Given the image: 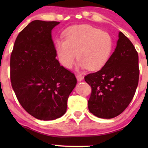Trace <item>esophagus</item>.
Listing matches in <instances>:
<instances>
[{
	"label": "esophagus",
	"mask_w": 148,
	"mask_h": 148,
	"mask_svg": "<svg viewBox=\"0 0 148 148\" xmlns=\"http://www.w3.org/2000/svg\"><path fill=\"white\" fill-rule=\"evenodd\" d=\"M76 78H77V79L78 82H82V81L84 79V76L82 75L78 74L76 75Z\"/></svg>",
	"instance_id": "obj_1"
}]
</instances>
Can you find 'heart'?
<instances>
[{"instance_id":"1","label":"heart","mask_w":148,"mask_h":148,"mask_svg":"<svg viewBox=\"0 0 148 148\" xmlns=\"http://www.w3.org/2000/svg\"><path fill=\"white\" fill-rule=\"evenodd\" d=\"M65 40H58L56 53L64 67L70 69L77 58L78 67L100 69L108 62L113 50V40L108 32L90 25H75L66 32Z\"/></svg>"}]
</instances>
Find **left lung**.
<instances>
[{"label":"left lung","mask_w":148,"mask_h":148,"mask_svg":"<svg viewBox=\"0 0 148 148\" xmlns=\"http://www.w3.org/2000/svg\"><path fill=\"white\" fill-rule=\"evenodd\" d=\"M139 58L129 38L121 32L114 52L100 71L85 77L92 88L88 100L91 113L112 119L124 111L134 96L139 82Z\"/></svg>","instance_id":"left-lung-1"}]
</instances>
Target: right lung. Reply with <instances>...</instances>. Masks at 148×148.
<instances>
[{
    "mask_svg": "<svg viewBox=\"0 0 148 148\" xmlns=\"http://www.w3.org/2000/svg\"><path fill=\"white\" fill-rule=\"evenodd\" d=\"M59 23L32 21L17 36L11 55L12 88L22 107L40 120H54L65 114L77 84L75 75L56 59L51 32Z\"/></svg>",
    "mask_w": 148,
    "mask_h": 148,
    "instance_id": "add662e5",
    "label": "right lung"
}]
</instances>
